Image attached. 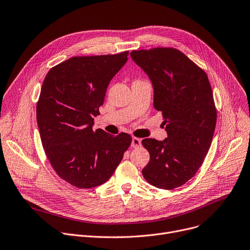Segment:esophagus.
<instances>
[{
    "instance_id": "obj_1",
    "label": "esophagus",
    "mask_w": 250,
    "mask_h": 250,
    "mask_svg": "<svg viewBox=\"0 0 250 250\" xmlns=\"http://www.w3.org/2000/svg\"><path fill=\"white\" fill-rule=\"evenodd\" d=\"M142 146V140L139 139V138H132V141H131V146L133 148H137V147H140Z\"/></svg>"
}]
</instances>
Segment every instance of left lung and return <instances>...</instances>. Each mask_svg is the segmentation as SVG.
<instances>
[{
	"label": "left lung",
	"mask_w": 250,
	"mask_h": 250,
	"mask_svg": "<svg viewBox=\"0 0 250 250\" xmlns=\"http://www.w3.org/2000/svg\"><path fill=\"white\" fill-rule=\"evenodd\" d=\"M148 75L154 108L162 112L167 138L145 139L149 163L145 179L162 189H173L195 175L211 145L216 107L208 75L174 48H153L130 53Z\"/></svg>",
	"instance_id": "8db88e82"
}]
</instances>
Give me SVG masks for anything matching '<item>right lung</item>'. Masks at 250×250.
Masks as SVG:
<instances>
[{"label":"right lung","mask_w":250,"mask_h":250,"mask_svg":"<svg viewBox=\"0 0 250 250\" xmlns=\"http://www.w3.org/2000/svg\"><path fill=\"white\" fill-rule=\"evenodd\" d=\"M128 51L116 55L73 57L49 71L37 103L41 141L56 173L79 188L104 184L131 144L93 129L110 80L126 62Z\"/></svg>","instance_id":"add662e5"}]
</instances>
